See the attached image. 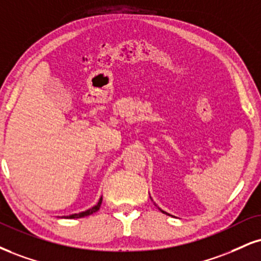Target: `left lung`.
Segmentation results:
<instances>
[{"label": "left lung", "mask_w": 261, "mask_h": 261, "mask_svg": "<svg viewBox=\"0 0 261 261\" xmlns=\"http://www.w3.org/2000/svg\"><path fill=\"white\" fill-rule=\"evenodd\" d=\"M150 199H152V197H150ZM152 200H153V199H152ZM154 204H155V203H154ZM155 205H156V204H155ZM156 206H158V205H156ZM158 209H159V210H161V212H162V213H164V214H166V215H169V216H172V215H170V214H169V213H166V212H164V210H162L161 208H159V206H158Z\"/></svg>", "instance_id": "obj_1"}]
</instances>
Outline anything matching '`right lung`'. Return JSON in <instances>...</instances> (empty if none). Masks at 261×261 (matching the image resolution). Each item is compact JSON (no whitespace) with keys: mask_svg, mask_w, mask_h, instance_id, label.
<instances>
[{"mask_svg":"<svg viewBox=\"0 0 261 261\" xmlns=\"http://www.w3.org/2000/svg\"><path fill=\"white\" fill-rule=\"evenodd\" d=\"M100 204H102V197H100L98 203L96 204V205H93L92 208L85 210V212H81V213H77V214H71V215H68V216H62V218L64 219H80V218H85V216H89L91 214H93V213H96L97 210L99 209Z\"/></svg>","mask_w":261,"mask_h":261,"instance_id":"1","label":"right lung"}]
</instances>
